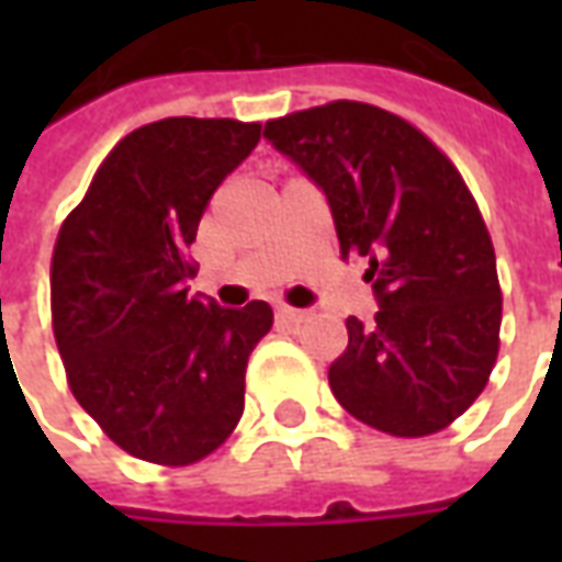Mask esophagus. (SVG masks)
I'll list each match as a JSON object with an SVG mask.
<instances>
[{
	"instance_id": "34e87169",
	"label": "esophagus",
	"mask_w": 562,
	"mask_h": 562,
	"mask_svg": "<svg viewBox=\"0 0 562 562\" xmlns=\"http://www.w3.org/2000/svg\"><path fill=\"white\" fill-rule=\"evenodd\" d=\"M277 316H280L282 322H289V325H301V322H306V318H310V310H294V306H280V310H277Z\"/></svg>"
}]
</instances>
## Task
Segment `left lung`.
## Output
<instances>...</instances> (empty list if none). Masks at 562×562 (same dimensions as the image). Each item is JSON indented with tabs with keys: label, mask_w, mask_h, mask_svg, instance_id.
Instances as JSON below:
<instances>
[{
	"label": "left lung",
	"mask_w": 562,
	"mask_h": 562,
	"mask_svg": "<svg viewBox=\"0 0 562 562\" xmlns=\"http://www.w3.org/2000/svg\"><path fill=\"white\" fill-rule=\"evenodd\" d=\"M265 138L328 195L340 252L370 261L376 322L346 318L334 397L391 436H430L470 409L499 352L503 292L482 210L434 140L367 102L265 123Z\"/></svg>",
	"instance_id": "left-lung-1"
}]
</instances>
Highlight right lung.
<instances>
[{
	"mask_svg": "<svg viewBox=\"0 0 562 562\" xmlns=\"http://www.w3.org/2000/svg\"><path fill=\"white\" fill-rule=\"evenodd\" d=\"M261 123L168 116L128 132L56 234L50 316L68 389L111 442L159 467L198 463L244 415L246 361L273 325L265 301L189 297L210 195Z\"/></svg>",
	"mask_w": 562,
	"mask_h": 562,
	"instance_id": "add662e5",
	"label": "right lung"
}]
</instances>
